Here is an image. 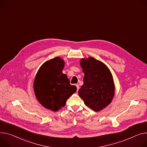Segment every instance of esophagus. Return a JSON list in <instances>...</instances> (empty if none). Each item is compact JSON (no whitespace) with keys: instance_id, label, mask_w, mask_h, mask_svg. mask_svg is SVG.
<instances>
[{"instance_id":"1","label":"esophagus","mask_w":147,"mask_h":147,"mask_svg":"<svg viewBox=\"0 0 147 147\" xmlns=\"http://www.w3.org/2000/svg\"><path fill=\"white\" fill-rule=\"evenodd\" d=\"M76 87H77V91L79 90V87H80V86H79V85L78 84H76Z\"/></svg>"}]
</instances>
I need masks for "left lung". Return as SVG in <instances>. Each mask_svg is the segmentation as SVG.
<instances>
[{"mask_svg": "<svg viewBox=\"0 0 147 147\" xmlns=\"http://www.w3.org/2000/svg\"><path fill=\"white\" fill-rule=\"evenodd\" d=\"M80 65L84 76L78 96L93 111H100L111 102L114 96L112 74L104 63L92 57L82 59Z\"/></svg>", "mask_w": 147, "mask_h": 147, "instance_id": "left-lung-1", "label": "left lung"}]
</instances>
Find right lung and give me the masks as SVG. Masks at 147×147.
Segmentation results:
<instances>
[{
  "label": "right lung",
  "mask_w": 147,
  "mask_h": 147,
  "mask_svg": "<svg viewBox=\"0 0 147 147\" xmlns=\"http://www.w3.org/2000/svg\"><path fill=\"white\" fill-rule=\"evenodd\" d=\"M64 61L56 57L45 62L39 68L34 80L33 88L36 98L44 107L57 111L77 91L62 71Z\"/></svg>",
  "instance_id": "add662e5"
}]
</instances>
